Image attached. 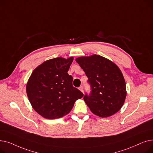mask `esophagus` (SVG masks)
<instances>
[{
	"mask_svg": "<svg viewBox=\"0 0 153 153\" xmlns=\"http://www.w3.org/2000/svg\"><path fill=\"white\" fill-rule=\"evenodd\" d=\"M79 89L80 91H81L82 93H84V88H83V87H82V86H81V87H80L79 88Z\"/></svg>",
	"mask_w": 153,
	"mask_h": 153,
	"instance_id": "obj_1",
	"label": "esophagus"
}]
</instances>
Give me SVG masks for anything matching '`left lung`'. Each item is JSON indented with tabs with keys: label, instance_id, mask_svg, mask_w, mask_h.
Wrapping results in <instances>:
<instances>
[{
	"label": "left lung",
	"instance_id": "obj_1",
	"mask_svg": "<svg viewBox=\"0 0 153 153\" xmlns=\"http://www.w3.org/2000/svg\"><path fill=\"white\" fill-rule=\"evenodd\" d=\"M89 78L90 95L84 100L96 115L106 118L114 115L123 105L126 96V82L116 64L97 54L81 56L76 59Z\"/></svg>",
	"mask_w": 153,
	"mask_h": 153
}]
</instances>
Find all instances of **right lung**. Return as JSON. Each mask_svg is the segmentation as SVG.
<instances>
[{
	"label": "right lung",
	"mask_w": 153,
	"mask_h": 153,
	"mask_svg": "<svg viewBox=\"0 0 153 153\" xmlns=\"http://www.w3.org/2000/svg\"><path fill=\"white\" fill-rule=\"evenodd\" d=\"M74 58H56L36 67L26 85L28 100L37 113L46 119L68 115L75 102L84 94L72 86L73 78L68 71Z\"/></svg>",
	"instance_id": "obj_1"
}]
</instances>
